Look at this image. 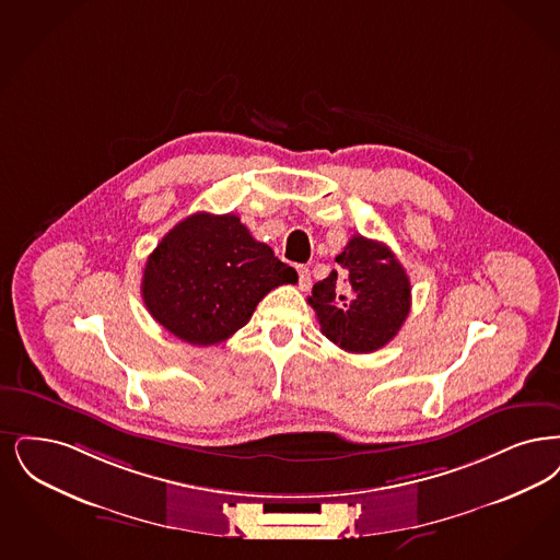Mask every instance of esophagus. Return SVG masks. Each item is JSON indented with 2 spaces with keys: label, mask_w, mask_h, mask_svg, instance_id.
Masks as SVG:
<instances>
[{
  "label": "esophagus",
  "mask_w": 560,
  "mask_h": 560,
  "mask_svg": "<svg viewBox=\"0 0 560 560\" xmlns=\"http://www.w3.org/2000/svg\"><path fill=\"white\" fill-rule=\"evenodd\" d=\"M298 285H300L302 291L311 290V285H313L311 270H308V267H304V265L298 267Z\"/></svg>",
  "instance_id": "1"
}]
</instances>
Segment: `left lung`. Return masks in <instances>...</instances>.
I'll return each instance as SVG.
<instances>
[{"label": "left lung", "mask_w": 560, "mask_h": 560, "mask_svg": "<svg viewBox=\"0 0 560 560\" xmlns=\"http://www.w3.org/2000/svg\"><path fill=\"white\" fill-rule=\"evenodd\" d=\"M339 270L314 283L308 304L320 331L357 354L389 343L410 313V281L396 254L375 240L352 235L336 258Z\"/></svg>", "instance_id": "8db88e82"}]
</instances>
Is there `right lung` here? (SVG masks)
I'll return each mask as SVG.
<instances>
[{
  "label": "right lung",
  "mask_w": 560,
  "mask_h": 560,
  "mask_svg": "<svg viewBox=\"0 0 560 560\" xmlns=\"http://www.w3.org/2000/svg\"><path fill=\"white\" fill-rule=\"evenodd\" d=\"M295 281L298 272L256 242L240 217L196 212L150 254L141 295L166 331L212 346L242 329L270 290Z\"/></svg>",
  "instance_id": "right-lung-1"
}]
</instances>
